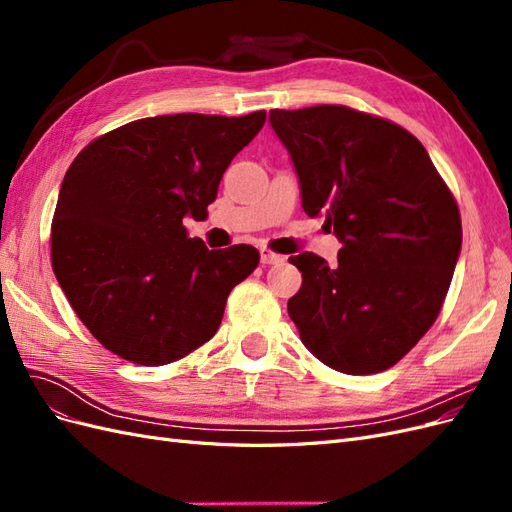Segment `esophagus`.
<instances>
[{"mask_svg":"<svg viewBox=\"0 0 512 512\" xmlns=\"http://www.w3.org/2000/svg\"><path fill=\"white\" fill-rule=\"evenodd\" d=\"M284 260H286V256L269 250V247H262V250H260V262H262V265H282Z\"/></svg>","mask_w":512,"mask_h":512,"instance_id":"obj_1","label":"esophagus"}]
</instances>
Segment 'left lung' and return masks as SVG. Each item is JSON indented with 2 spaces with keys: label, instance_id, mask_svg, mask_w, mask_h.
<instances>
[{
  "label": "left lung",
  "instance_id": "8db88e82",
  "mask_svg": "<svg viewBox=\"0 0 512 512\" xmlns=\"http://www.w3.org/2000/svg\"><path fill=\"white\" fill-rule=\"evenodd\" d=\"M269 121L301 181L303 211L342 241L337 262L290 256L301 342L344 374L399 363L436 322L461 252L457 200L414 134L344 104L275 108Z\"/></svg>",
  "mask_w": 512,
  "mask_h": 512
}]
</instances>
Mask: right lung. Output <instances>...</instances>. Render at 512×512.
Returning <instances> with one entry per match:
<instances>
[{"instance_id":"obj_1","label":"right lung","mask_w":512,"mask_h":512,"mask_svg":"<svg viewBox=\"0 0 512 512\" xmlns=\"http://www.w3.org/2000/svg\"><path fill=\"white\" fill-rule=\"evenodd\" d=\"M267 113H179L126 123L70 164L51 224V262L76 316L130 363L183 359L218 331L252 245L207 250L185 215L207 218L230 160Z\"/></svg>"}]
</instances>
